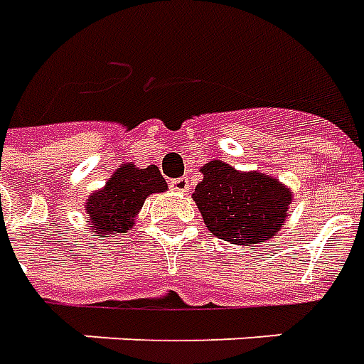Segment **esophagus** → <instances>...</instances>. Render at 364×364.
Listing matches in <instances>:
<instances>
[{"label": "esophagus", "instance_id": "obj_1", "mask_svg": "<svg viewBox=\"0 0 364 364\" xmlns=\"http://www.w3.org/2000/svg\"><path fill=\"white\" fill-rule=\"evenodd\" d=\"M169 187L173 191H179V193H187L189 191V177L183 175V177H177V179H171Z\"/></svg>", "mask_w": 364, "mask_h": 364}]
</instances>
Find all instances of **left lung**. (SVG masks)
<instances>
[{"mask_svg":"<svg viewBox=\"0 0 364 364\" xmlns=\"http://www.w3.org/2000/svg\"><path fill=\"white\" fill-rule=\"evenodd\" d=\"M193 198L206 228L235 245L264 243L287 220L291 193L268 175L241 173L220 160L203 166Z\"/></svg>","mask_w":364,"mask_h":364,"instance_id":"left-lung-1","label":"left lung"}]
</instances>
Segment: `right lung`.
<instances>
[{"label": "right lung", "mask_w": 364, "mask_h": 364, "mask_svg": "<svg viewBox=\"0 0 364 364\" xmlns=\"http://www.w3.org/2000/svg\"><path fill=\"white\" fill-rule=\"evenodd\" d=\"M166 189V179L156 166H148L146 169L134 168L133 164L121 166L106 187L92 193L86 200L90 228L98 231L100 237H109V233L125 235L146 196Z\"/></svg>", "instance_id": "obj_1"}]
</instances>
